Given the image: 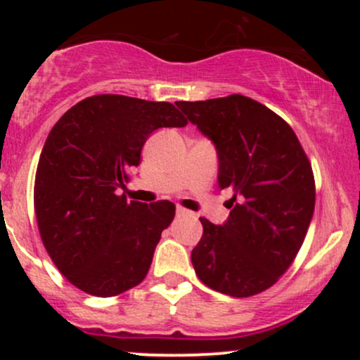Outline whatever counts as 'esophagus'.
<instances>
[{
	"mask_svg": "<svg viewBox=\"0 0 360 360\" xmlns=\"http://www.w3.org/2000/svg\"><path fill=\"white\" fill-rule=\"evenodd\" d=\"M176 214H177V217H188V214H191V213H189L188 210L181 208V206H179V208H176Z\"/></svg>",
	"mask_w": 360,
	"mask_h": 360,
	"instance_id": "1",
	"label": "esophagus"
}]
</instances>
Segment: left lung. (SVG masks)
Returning a JSON list of instances; mask_svg holds the SVG:
<instances>
[{"label":"left lung","instance_id":"left-lung-1","mask_svg":"<svg viewBox=\"0 0 360 360\" xmlns=\"http://www.w3.org/2000/svg\"><path fill=\"white\" fill-rule=\"evenodd\" d=\"M176 105L217 148L220 189H233L223 225L200 218L203 237L191 252L196 276L233 298L262 292L307 237L315 210L311 164L292 128L250 98Z\"/></svg>","mask_w":360,"mask_h":360}]
</instances>
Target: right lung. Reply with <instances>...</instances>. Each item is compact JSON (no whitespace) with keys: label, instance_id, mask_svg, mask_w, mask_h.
I'll list each match as a JSON object with an SVG mask.
<instances>
[{"label":"right lung","instance_id":"1","mask_svg":"<svg viewBox=\"0 0 360 360\" xmlns=\"http://www.w3.org/2000/svg\"><path fill=\"white\" fill-rule=\"evenodd\" d=\"M186 123L171 103L98 94L53 125L37 167L35 214L53 264L81 291L110 298L147 276L176 206L128 201L118 189L155 130Z\"/></svg>","mask_w":360,"mask_h":360}]
</instances>
